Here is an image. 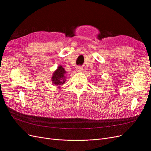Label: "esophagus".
<instances>
[{"label":"esophagus","instance_id":"1","mask_svg":"<svg viewBox=\"0 0 151 151\" xmlns=\"http://www.w3.org/2000/svg\"><path fill=\"white\" fill-rule=\"evenodd\" d=\"M83 67H81L80 66L77 67V71L78 72H83Z\"/></svg>","mask_w":151,"mask_h":151}]
</instances>
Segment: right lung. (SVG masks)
Returning a JSON list of instances; mask_svg holds the SVG:
<instances>
[{"instance_id":"1","label":"right lung","mask_w":151,"mask_h":151,"mask_svg":"<svg viewBox=\"0 0 151 151\" xmlns=\"http://www.w3.org/2000/svg\"><path fill=\"white\" fill-rule=\"evenodd\" d=\"M66 71L65 70L64 68H63L62 65H59L57 67V69L53 72L52 77V83L55 84V86H59L62 85L65 83L66 81Z\"/></svg>"}]
</instances>
